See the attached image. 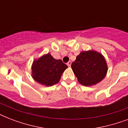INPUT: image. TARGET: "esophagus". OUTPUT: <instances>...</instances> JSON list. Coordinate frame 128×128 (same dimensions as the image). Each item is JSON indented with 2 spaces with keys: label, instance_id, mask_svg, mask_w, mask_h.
Segmentation results:
<instances>
[{
  "label": "esophagus",
  "instance_id": "obj_1",
  "mask_svg": "<svg viewBox=\"0 0 128 128\" xmlns=\"http://www.w3.org/2000/svg\"><path fill=\"white\" fill-rule=\"evenodd\" d=\"M71 64H72V62H70V61H69V62L67 63V65H68V66H69V67H70V66H71Z\"/></svg>",
  "mask_w": 128,
  "mask_h": 128
}]
</instances>
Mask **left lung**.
Instances as JSON below:
<instances>
[{
  "instance_id": "1",
  "label": "left lung",
  "mask_w": 128,
  "mask_h": 128,
  "mask_svg": "<svg viewBox=\"0 0 128 128\" xmlns=\"http://www.w3.org/2000/svg\"><path fill=\"white\" fill-rule=\"evenodd\" d=\"M80 84L86 86L96 85L105 78L108 65L104 56L95 50L82 51L71 65Z\"/></svg>"
}]
</instances>
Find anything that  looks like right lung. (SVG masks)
<instances>
[{
  "label": "right lung",
  "instance_id": "1",
  "mask_svg": "<svg viewBox=\"0 0 128 128\" xmlns=\"http://www.w3.org/2000/svg\"><path fill=\"white\" fill-rule=\"evenodd\" d=\"M68 68L61 60H56L50 53L33 61L32 77L39 84L52 86L60 80L62 73Z\"/></svg>",
  "mask_w": 128,
  "mask_h": 128
}]
</instances>
